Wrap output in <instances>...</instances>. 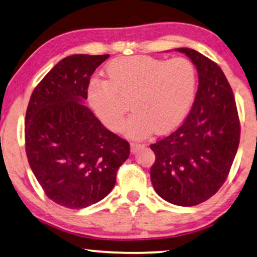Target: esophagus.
<instances>
[{"label":"esophagus","instance_id":"esophagus-1","mask_svg":"<svg viewBox=\"0 0 257 257\" xmlns=\"http://www.w3.org/2000/svg\"><path fill=\"white\" fill-rule=\"evenodd\" d=\"M144 145L141 144V143H136V142H133V143H130V150H132L133 153H135L140 150L141 148H143Z\"/></svg>","mask_w":257,"mask_h":257}]
</instances>
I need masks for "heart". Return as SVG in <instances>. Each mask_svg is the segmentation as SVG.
Returning <instances> with one entry per match:
<instances>
[{"mask_svg": "<svg viewBox=\"0 0 257 257\" xmlns=\"http://www.w3.org/2000/svg\"><path fill=\"white\" fill-rule=\"evenodd\" d=\"M196 87L197 72L188 59L134 55L107 64L106 80L91 83L89 100L113 132L123 127L130 105L134 114L127 134L140 139L155 129L167 133L178 127L191 108Z\"/></svg>", "mask_w": 257, "mask_h": 257, "instance_id": "1", "label": "heart"}]
</instances>
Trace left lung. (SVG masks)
<instances>
[{
  "label": "left lung",
  "mask_w": 257,
  "mask_h": 257,
  "mask_svg": "<svg viewBox=\"0 0 257 257\" xmlns=\"http://www.w3.org/2000/svg\"><path fill=\"white\" fill-rule=\"evenodd\" d=\"M196 66L198 89L180 127L150 145V170L157 194L175 205L193 206L217 193L231 170L240 142L234 95L223 70L190 48H178Z\"/></svg>",
  "instance_id": "1"
}]
</instances>
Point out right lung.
<instances>
[{
	"label": "right lung",
	"instance_id": "right-lung-1",
	"mask_svg": "<svg viewBox=\"0 0 257 257\" xmlns=\"http://www.w3.org/2000/svg\"><path fill=\"white\" fill-rule=\"evenodd\" d=\"M105 55L61 60L33 90L25 116V151L53 202L83 209L106 197L128 159L129 143L106 129L89 107L91 76Z\"/></svg>",
	"mask_w": 257,
	"mask_h": 257
}]
</instances>
